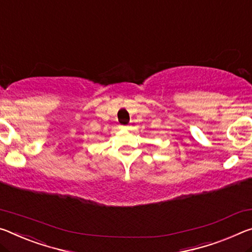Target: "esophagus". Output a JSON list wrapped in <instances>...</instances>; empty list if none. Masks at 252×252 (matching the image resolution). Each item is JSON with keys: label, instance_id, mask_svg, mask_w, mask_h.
<instances>
[{"label": "esophagus", "instance_id": "esophagus-1", "mask_svg": "<svg viewBox=\"0 0 252 252\" xmlns=\"http://www.w3.org/2000/svg\"><path fill=\"white\" fill-rule=\"evenodd\" d=\"M121 127H122V129H126V126H121Z\"/></svg>", "mask_w": 252, "mask_h": 252}]
</instances>
